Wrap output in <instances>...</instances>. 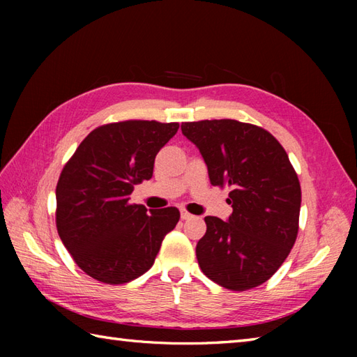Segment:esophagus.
<instances>
[{
	"instance_id": "34e87169",
	"label": "esophagus",
	"mask_w": 357,
	"mask_h": 357,
	"mask_svg": "<svg viewBox=\"0 0 357 357\" xmlns=\"http://www.w3.org/2000/svg\"><path fill=\"white\" fill-rule=\"evenodd\" d=\"M193 216L188 213V211H185V210H181V219H183V221H187V219H192Z\"/></svg>"
}]
</instances>
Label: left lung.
Wrapping results in <instances>:
<instances>
[{
  "instance_id": "1",
  "label": "left lung",
  "mask_w": 357,
  "mask_h": 357,
  "mask_svg": "<svg viewBox=\"0 0 357 357\" xmlns=\"http://www.w3.org/2000/svg\"><path fill=\"white\" fill-rule=\"evenodd\" d=\"M199 149L210 183L230 187L227 221L206 216L196 245L204 275L233 291L268 280L287 259L299 229L301 184L287 151L264 128L234 119L183 123Z\"/></svg>"
}]
</instances>
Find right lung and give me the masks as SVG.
Listing matches in <instances>:
<instances>
[{
	"label": "right lung",
	"instance_id": "1",
	"mask_svg": "<svg viewBox=\"0 0 357 357\" xmlns=\"http://www.w3.org/2000/svg\"><path fill=\"white\" fill-rule=\"evenodd\" d=\"M178 123L123 121L90 132L56 185V229L78 267L104 284H126L155 262L179 210L130 204L136 184L153 176L158 151Z\"/></svg>",
	"mask_w": 357,
	"mask_h": 357
}]
</instances>
